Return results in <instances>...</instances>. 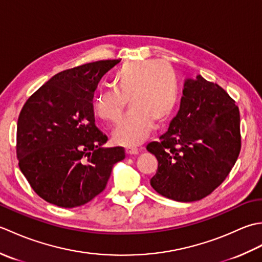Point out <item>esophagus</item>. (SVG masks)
Returning a JSON list of instances; mask_svg holds the SVG:
<instances>
[{"label": "esophagus", "instance_id": "34e87169", "mask_svg": "<svg viewBox=\"0 0 262 262\" xmlns=\"http://www.w3.org/2000/svg\"><path fill=\"white\" fill-rule=\"evenodd\" d=\"M126 152H127V154L136 155V154L140 153V149H138V148L135 147V146H127V147H126Z\"/></svg>", "mask_w": 262, "mask_h": 262}]
</instances>
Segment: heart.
Here are the masks:
<instances>
[{"label":"heart","mask_w":262,"mask_h":262,"mask_svg":"<svg viewBox=\"0 0 262 262\" xmlns=\"http://www.w3.org/2000/svg\"><path fill=\"white\" fill-rule=\"evenodd\" d=\"M114 89L100 92L94 110L100 118L118 122L126 108V117L114 130V140L121 145L142 143L153 122L162 124L173 113L178 99L174 72L168 64L155 60H142L125 64L113 76Z\"/></svg>","instance_id":"b5f03b06"}]
</instances>
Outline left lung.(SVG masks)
<instances>
[{
  "mask_svg": "<svg viewBox=\"0 0 262 262\" xmlns=\"http://www.w3.org/2000/svg\"><path fill=\"white\" fill-rule=\"evenodd\" d=\"M147 151L158 159L151 186L176 202H196L229 176L241 149L240 111L224 89L202 75L186 79L180 109Z\"/></svg>",
  "mask_w": 262,
  "mask_h": 262,
  "instance_id": "obj_1",
  "label": "left lung"
}]
</instances>
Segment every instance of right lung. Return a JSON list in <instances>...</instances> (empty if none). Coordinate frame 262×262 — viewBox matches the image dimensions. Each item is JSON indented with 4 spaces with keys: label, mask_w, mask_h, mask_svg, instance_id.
Instances as JSON below:
<instances>
[{
    "label": "right lung",
    "mask_w": 262,
    "mask_h": 262,
    "mask_svg": "<svg viewBox=\"0 0 262 262\" xmlns=\"http://www.w3.org/2000/svg\"><path fill=\"white\" fill-rule=\"evenodd\" d=\"M119 59L99 60L54 75L27 100L19 115L16 155L31 188L59 207L84 205L107 186L124 147H103L96 126L94 91Z\"/></svg>",
    "instance_id": "1"
}]
</instances>
